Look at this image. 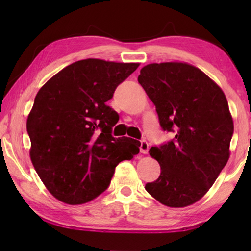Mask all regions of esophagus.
<instances>
[{
	"instance_id": "1",
	"label": "esophagus",
	"mask_w": 251,
	"mask_h": 251,
	"mask_svg": "<svg viewBox=\"0 0 251 251\" xmlns=\"http://www.w3.org/2000/svg\"><path fill=\"white\" fill-rule=\"evenodd\" d=\"M140 152L143 154H147L149 152V143L146 140L140 141Z\"/></svg>"
}]
</instances>
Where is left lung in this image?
Segmentation results:
<instances>
[{"label": "left lung", "instance_id": "left-lung-1", "mask_svg": "<svg viewBox=\"0 0 251 251\" xmlns=\"http://www.w3.org/2000/svg\"><path fill=\"white\" fill-rule=\"evenodd\" d=\"M138 82L156 108L163 130L175 138L152 147L161 175L148 193L168 207L204 196L230 157L234 125L225 93L199 68L183 62L150 63Z\"/></svg>", "mask_w": 251, "mask_h": 251}]
</instances>
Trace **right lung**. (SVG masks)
Segmentation results:
<instances>
[{"label": "right lung", "mask_w": 251, "mask_h": 251, "mask_svg": "<svg viewBox=\"0 0 251 251\" xmlns=\"http://www.w3.org/2000/svg\"><path fill=\"white\" fill-rule=\"evenodd\" d=\"M139 63L79 60L36 94L26 121L30 157L52 196L69 205L90 201L110 185L115 167L139 153L140 141L114 138L119 114L106 105Z\"/></svg>", "instance_id": "add662e5"}]
</instances>
